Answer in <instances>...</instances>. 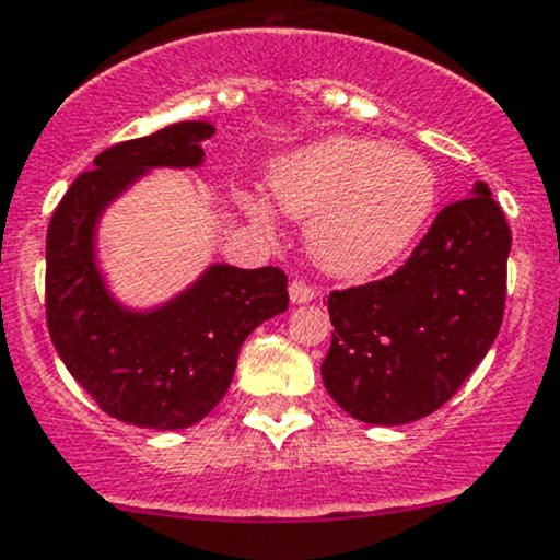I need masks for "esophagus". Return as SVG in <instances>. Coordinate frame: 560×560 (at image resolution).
<instances>
[{"mask_svg": "<svg viewBox=\"0 0 560 560\" xmlns=\"http://www.w3.org/2000/svg\"><path fill=\"white\" fill-rule=\"evenodd\" d=\"M314 298H316L314 287L305 284V281L295 279L290 284V300H292V303H308V300H314Z\"/></svg>", "mask_w": 560, "mask_h": 560, "instance_id": "esophagus-1", "label": "esophagus"}]
</instances>
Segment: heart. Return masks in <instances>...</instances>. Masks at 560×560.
I'll return each mask as SVG.
<instances>
[{"instance_id":"1","label":"heart","mask_w":560,"mask_h":560,"mask_svg":"<svg viewBox=\"0 0 560 560\" xmlns=\"http://www.w3.org/2000/svg\"><path fill=\"white\" fill-rule=\"evenodd\" d=\"M268 190L284 214L308 220L305 241L322 270L362 279L413 246L438 203V176L386 141L329 137L279 158ZM246 209L265 220L260 201Z\"/></svg>"}]
</instances>
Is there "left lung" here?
I'll return each instance as SVG.
<instances>
[{
  "instance_id": "1",
  "label": "left lung",
  "mask_w": 560,
  "mask_h": 560,
  "mask_svg": "<svg viewBox=\"0 0 560 560\" xmlns=\"http://www.w3.org/2000/svg\"><path fill=\"white\" fill-rule=\"evenodd\" d=\"M513 246L502 206L478 182L448 203L392 276L329 292V397L364 423L399 427L445 405L497 340Z\"/></svg>"
}]
</instances>
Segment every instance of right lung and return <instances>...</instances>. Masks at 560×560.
<instances>
[{"instance_id":"right-lung-1","label":"right lung","mask_w":560,"mask_h":560,"mask_svg":"<svg viewBox=\"0 0 560 560\" xmlns=\"http://www.w3.org/2000/svg\"><path fill=\"white\" fill-rule=\"evenodd\" d=\"M203 120H182L120 141L80 174L52 211L45 246L50 340L74 381L104 413L144 429H185L214 410L231 386L241 343L290 305L287 273L209 265L185 292L150 311L117 303L96 262L104 209L152 168H198Z\"/></svg>"}]
</instances>
